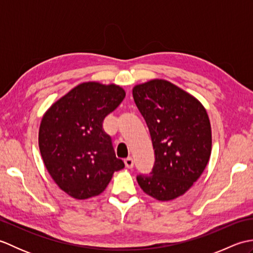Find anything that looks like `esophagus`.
I'll list each match as a JSON object with an SVG mask.
<instances>
[{"label": "esophagus", "mask_w": 253, "mask_h": 253, "mask_svg": "<svg viewBox=\"0 0 253 253\" xmlns=\"http://www.w3.org/2000/svg\"><path fill=\"white\" fill-rule=\"evenodd\" d=\"M125 165H126V168H128V169L133 168V160H132L131 157H128L127 159H125Z\"/></svg>", "instance_id": "esophagus-1"}]
</instances>
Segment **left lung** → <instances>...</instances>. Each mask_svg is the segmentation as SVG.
Here are the masks:
<instances>
[{"mask_svg": "<svg viewBox=\"0 0 253 253\" xmlns=\"http://www.w3.org/2000/svg\"><path fill=\"white\" fill-rule=\"evenodd\" d=\"M132 95L149 128L154 149L150 174H139L141 189L168 201L189 189L203 173L212 149L211 125L203 105L162 79L138 84Z\"/></svg>", "mask_w": 253, "mask_h": 253, "instance_id": "1", "label": "left lung"}]
</instances>
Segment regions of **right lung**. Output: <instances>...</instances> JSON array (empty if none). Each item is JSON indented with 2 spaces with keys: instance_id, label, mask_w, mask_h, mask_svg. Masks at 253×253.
<instances>
[{
  "instance_id": "obj_1",
  "label": "right lung",
  "mask_w": 253,
  "mask_h": 253,
  "mask_svg": "<svg viewBox=\"0 0 253 253\" xmlns=\"http://www.w3.org/2000/svg\"><path fill=\"white\" fill-rule=\"evenodd\" d=\"M125 98L115 84L84 83L53 104L41 121L39 148L56 185L76 199L103 191L114 171L125 168L117 159L104 118Z\"/></svg>"
}]
</instances>
